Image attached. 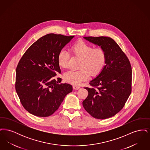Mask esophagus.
<instances>
[{
  "instance_id": "esophagus-1",
  "label": "esophagus",
  "mask_w": 150,
  "mask_h": 150,
  "mask_svg": "<svg viewBox=\"0 0 150 150\" xmlns=\"http://www.w3.org/2000/svg\"><path fill=\"white\" fill-rule=\"evenodd\" d=\"M73 88H74V89H75V90H78L79 89H80V86H76V85H74V86H73Z\"/></svg>"
}]
</instances>
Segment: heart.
Here are the masks:
<instances>
[{
    "label": "heart",
    "instance_id": "1",
    "mask_svg": "<svg viewBox=\"0 0 150 150\" xmlns=\"http://www.w3.org/2000/svg\"><path fill=\"white\" fill-rule=\"evenodd\" d=\"M72 53L80 58L78 70H70L65 72V80L73 84H79L88 78L89 74L97 75L104 67L106 55L101 48H93V46L83 41L75 43L71 48ZM70 58L69 53L64 50H60L57 57L58 63L62 68H66Z\"/></svg>",
    "mask_w": 150,
    "mask_h": 150
}]
</instances>
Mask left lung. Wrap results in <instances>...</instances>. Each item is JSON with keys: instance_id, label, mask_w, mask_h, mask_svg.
Here are the masks:
<instances>
[{"instance_id": "left-lung-1", "label": "left lung", "mask_w": 150, "mask_h": 150, "mask_svg": "<svg viewBox=\"0 0 150 150\" xmlns=\"http://www.w3.org/2000/svg\"><path fill=\"white\" fill-rule=\"evenodd\" d=\"M84 38L105 51L106 60L100 74L90 81L92 87H86L88 95L83 107L93 117L106 119L123 108L132 91V67L128 57L111 38Z\"/></svg>"}]
</instances>
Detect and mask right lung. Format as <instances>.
Listing matches in <instances>:
<instances>
[{"label": "right lung", "instance_id": "1", "mask_svg": "<svg viewBox=\"0 0 150 150\" xmlns=\"http://www.w3.org/2000/svg\"><path fill=\"white\" fill-rule=\"evenodd\" d=\"M74 36L49 34L33 43L22 57L16 68V90L22 106L39 117L53 114L71 85L61 83L57 74L61 71L57 57L60 50Z\"/></svg>", "mask_w": 150, "mask_h": 150}]
</instances>
